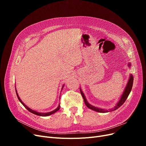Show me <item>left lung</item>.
<instances>
[{
    "label": "left lung",
    "instance_id": "left-lung-1",
    "mask_svg": "<svg viewBox=\"0 0 146 146\" xmlns=\"http://www.w3.org/2000/svg\"><path fill=\"white\" fill-rule=\"evenodd\" d=\"M128 66H131V64H130V63L128 64ZM133 80H134L133 76L132 74H131V75H130V76H129V80H128V82L127 85V86H126V87H125V90H124V91L123 94H122V96H121V98H120V99H119V101L117 103V105L114 107L113 109L110 110L111 111H112L117 110L118 108H119V107H120L121 105H123V104L125 102V101H126V99H127V98H128V95H129V93H130V92H131V89H132L133 84ZM80 90L81 95H82V97H83V99H84V102H85V105L88 107L89 108H90V110H94V111H95L99 112H108V110H102V109H101V108H96V107H95V106H92V105H90V104L88 102V101H87V100H86V99L85 95H84L83 93L82 92V90H81L80 89Z\"/></svg>",
    "mask_w": 146,
    "mask_h": 146
}]
</instances>
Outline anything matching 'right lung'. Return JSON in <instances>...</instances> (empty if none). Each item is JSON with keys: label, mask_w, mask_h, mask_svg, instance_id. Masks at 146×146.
<instances>
[{"label": "right lung", "mask_w": 146, "mask_h": 146, "mask_svg": "<svg viewBox=\"0 0 146 146\" xmlns=\"http://www.w3.org/2000/svg\"><path fill=\"white\" fill-rule=\"evenodd\" d=\"M63 88H62V89H63ZM15 90H16V93H17V97H18V99H19V101L21 102V103L25 106V108L27 110H28L30 112H31V113H34V114H35V115H37L41 116V117H46V116L50 115H51V114H52V113H55L56 112H57V111H58V110H60V104H59L58 106L57 107V108L56 110H54L51 111V112H47V113H40V112H36V111H34V110H31V109H30L29 108H28V107L27 106H26L24 103H23V102L21 101V99L19 97V95H18V93H17V90H16V88H15Z\"/></svg>", "instance_id": "1"}]
</instances>
